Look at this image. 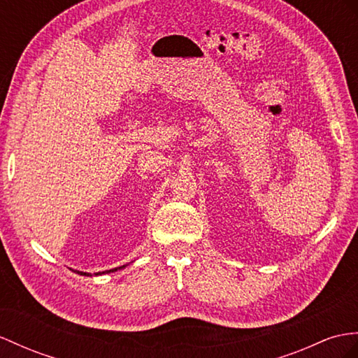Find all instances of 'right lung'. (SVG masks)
<instances>
[{
    "instance_id": "add662e5",
    "label": "right lung",
    "mask_w": 358,
    "mask_h": 358,
    "mask_svg": "<svg viewBox=\"0 0 358 358\" xmlns=\"http://www.w3.org/2000/svg\"><path fill=\"white\" fill-rule=\"evenodd\" d=\"M126 266H121V267H117V268H110V270H106V272H103V273H110V272H117V270H120V268H124ZM78 275H83V276H91V273H86V272H77ZM95 275H101L100 272L99 273H95Z\"/></svg>"
}]
</instances>
